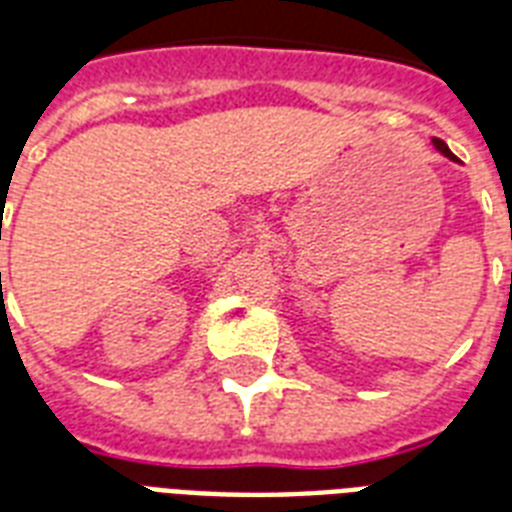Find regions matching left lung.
<instances>
[{
	"mask_svg": "<svg viewBox=\"0 0 512 512\" xmlns=\"http://www.w3.org/2000/svg\"><path fill=\"white\" fill-rule=\"evenodd\" d=\"M433 146H436V148H438V151H441V154H444V156H449V159H454V154H452V151H449V146H446L444 140H438V138H433Z\"/></svg>",
	"mask_w": 512,
	"mask_h": 512,
	"instance_id": "obj_1",
	"label": "left lung"
}]
</instances>
